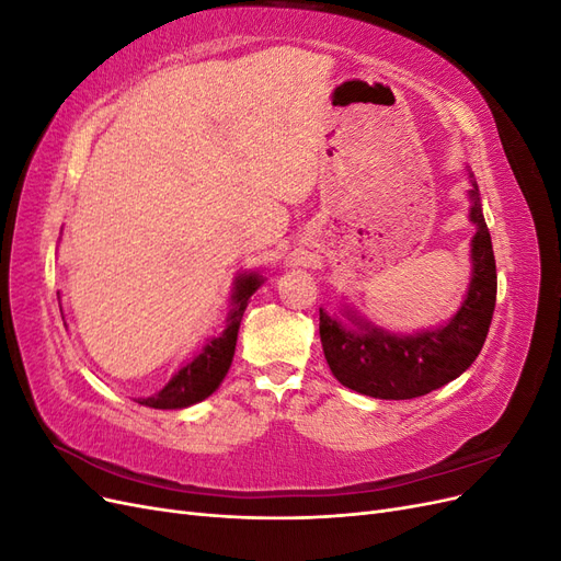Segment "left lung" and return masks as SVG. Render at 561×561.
Segmentation results:
<instances>
[{"label": "left lung", "instance_id": "obj_1", "mask_svg": "<svg viewBox=\"0 0 561 561\" xmlns=\"http://www.w3.org/2000/svg\"><path fill=\"white\" fill-rule=\"evenodd\" d=\"M468 171L470 283L458 311L443 325L396 332L342 304L339 316L320 309V344L334 379L369 398L412 400L461 377L478 358L496 307V260L482 215L478 182Z\"/></svg>", "mask_w": 561, "mask_h": 561}]
</instances>
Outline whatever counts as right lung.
Wrapping results in <instances>:
<instances>
[{
	"label": "right lung",
	"instance_id": "1",
	"mask_svg": "<svg viewBox=\"0 0 561 561\" xmlns=\"http://www.w3.org/2000/svg\"><path fill=\"white\" fill-rule=\"evenodd\" d=\"M264 276L257 274V271H245V274L236 276L229 297L231 309L227 316L225 330L206 339V344H203L190 360L182 363V367L159 393L149 398H138V402L154 407V410H184V407H192L201 400L210 398L227 377L248 301L260 290Z\"/></svg>",
	"mask_w": 561,
	"mask_h": 561
}]
</instances>
